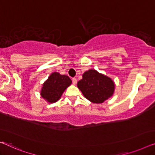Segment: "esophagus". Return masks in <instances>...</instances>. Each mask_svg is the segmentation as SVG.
Returning a JSON list of instances; mask_svg holds the SVG:
<instances>
[{"label":"esophagus","mask_w":155,"mask_h":155,"mask_svg":"<svg viewBox=\"0 0 155 155\" xmlns=\"http://www.w3.org/2000/svg\"><path fill=\"white\" fill-rule=\"evenodd\" d=\"M72 83H73L74 85L77 84V78H72Z\"/></svg>","instance_id":"obj_1"}]
</instances>
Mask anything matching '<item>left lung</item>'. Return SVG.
Returning a JSON list of instances; mask_svg holds the SVG:
<instances>
[{"label": "left lung", "mask_w": 155, "mask_h": 155, "mask_svg": "<svg viewBox=\"0 0 155 155\" xmlns=\"http://www.w3.org/2000/svg\"><path fill=\"white\" fill-rule=\"evenodd\" d=\"M82 77L77 86L86 99L93 103H102L112 96L114 83L110 77L95 69L86 71Z\"/></svg>", "instance_id": "1"}]
</instances>
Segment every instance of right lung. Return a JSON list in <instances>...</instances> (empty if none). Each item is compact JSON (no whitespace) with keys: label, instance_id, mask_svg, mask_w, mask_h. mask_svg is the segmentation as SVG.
<instances>
[{"label":"right lung","instance_id":"add662e5","mask_svg":"<svg viewBox=\"0 0 155 155\" xmlns=\"http://www.w3.org/2000/svg\"><path fill=\"white\" fill-rule=\"evenodd\" d=\"M71 84V80L68 76L61 75L58 72L52 73L43 84L41 95L50 103H54L62 96L67 87Z\"/></svg>","mask_w":155,"mask_h":155}]
</instances>
